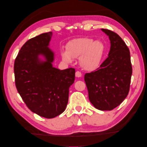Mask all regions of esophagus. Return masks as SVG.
I'll use <instances>...</instances> for the list:
<instances>
[{"label":"esophagus","instance_id":"34e87169","mask_svg":"<svg viewBox=\"0 0 147 147\" xmlns=\"http://www.w3.org/2000/svg\"><path fill=\"white\" fill-rule=\"evenodd\" d=\"M76 76L77 77V78H81V77L82 76V74L81 73L80 71H76Z\"/></svg>","mask_w":147,"mask_h":147}]
</instances>
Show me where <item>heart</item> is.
<instances>
[{
    "mask_svg": "<svg viewBox=\"0 0 147 147\" xmlns=\"http://www.w3.org/2000/svg\"><path fill=\"white\" fill-rule=\"evenodd\" d=\"M105 45L101 40L81 37L68 43L66 50L62 52V58L66 63H71L74 59L79 57V63L86 70H94L101 63L105 51Z\"/></svg>",
    "mask_w": 147,
    "mask_h": 147,
    "instance_id": "obj_1",
    "label": "heart"
}]
</instances>
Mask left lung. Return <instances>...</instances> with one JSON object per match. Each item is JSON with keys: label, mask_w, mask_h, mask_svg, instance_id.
Returning <instances> with one entry per match:
<instances>
[{"label": "left lung", "mask_w": 147, "mask_h": 147, "mask_svg": "<svg viewBox=\"0 0 147 147\" xmlns=\"http://www.w3.org/2000/svg\"><path fill=\"white\" fill-rule=\"evenodd\" d=\"M110 41L108 57L97 70L84 76L90 101L96 109L112 110L127 97L132 68L129 49L117 33L101 29Z\"/></svg>", "instance_id": "left-lung-1"}]
</instances>
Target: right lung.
<instances>
[{
  "label": "right lung",
  "instance_id": "right-lung-1",
  "mask_svg": "<svg viewBox=\"0 0 147 147\" xmlns=\"http://www.w3.org/2000/svg\"><path fill=\"white\" fill-rule=\"evenodd\" d=\"M52 35L45 33L28 40L14 63L15 85L20 97L31 111L48 119L65 110L76 73L74 68L61 70L53 66L55 53L49 48Z\"/></svg>",
  "mask_w": 147,
  "mask_h": 147
}]
</instances>
